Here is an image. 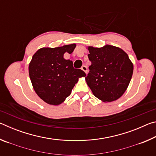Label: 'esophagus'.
Returning <instances> with one entry per match:
<instances>
[{
	"instance_id": "obj_1",
	"label": "esophagus",
	"mask_w": 156,
	"mask_h": 156,
	"mask_svg": "<svg viewBox=\"0 0 156 156\" xmlns=\"http://www.w3.org/2000/svg\"><path fill=\"white\" fill-rule=\"evenodd\" d=\"M81 69L83 71V72H84V73H87V67L86 66H84V65H83V67H81Z\"/></svg>"
}]
</instances>
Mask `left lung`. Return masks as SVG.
I'll return each mask as SVG.
<instances>
[{
  "mask_svg": "<svg viewBox=\"0 0 156 156\" xmlns=\"http://www.w3.org/2000/svg\"><path fill=\"white\" fill-rule=\"evenodd\" d=\"M87 49L91 65L85 80L92 93L104 102L120 98L127 89L133 72V62L127 54L111 44L88 46Z\"/></svg>",
  "mask_w": 156,
  "mask_h": 156,
  "instance_id": "left-lung-1",
  "label": "left lung"
}]
</instances>
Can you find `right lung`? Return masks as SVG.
I'll use <instances>...</instances> for the list:
<instances>
[{
  "instance_id": "add662e5",
  "label": "right lung",
  "mask_w": 156,
  "mask_h": 156,
  "mask_svg": "<svg viewBox=\"0 0 156 156\" xmlns=\"http://www.w3.org/2000/svg\"><path fill=\"white\" fill-rule=\"evenodd\" d=\"M75 43L62 47H43L32 56L29 64V75L36 94L46 103L59 105L72 93L78 79L85 77L83 71L74 69L66 52L72 54Z\"/></svg>"
}]
</instances>
